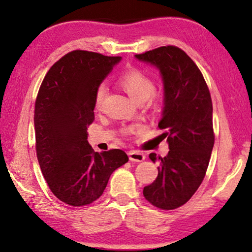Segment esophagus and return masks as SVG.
<instances>
[{
    "label": "esophagus",
    "instance_id": "1",
    "mask_svg": "<svg viewBox=\"0 0 252 252\" xmlns=\"http://www.w3.org/2000/svg\"><path fill=\"white\" fill-rule=\"evenodd\" d=\"M127 155H129L130 161H133V162H142L144 159H146V156L139 151H129Z\"/></svg>",
    "mask_w": 252,
    "mask_h": 252
}]
</instances>
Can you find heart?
<instances>
[{
    "instance_id": "1",
    "label": "heart",
    "mask_w": 252,
    "mask_h": 252,
    "mask_svg": "<svg viewBox=\"0 0 252 252\" xmlns=\"http://www.w3.org/2000/svg\"><path fill=\"white\" fill-rule=\"evenodd\" d=\"M119 84L138 103H141L146 100H150L151 103H153V102H157L159 99V96L155 92V83H153L152 79L139 69L126 70L119 78ZM105 93V85L100 84L94 94V108L96 110H99L102 103H103ZM132 131H133V129L130 127V129L126 130V133L129 134Z\"/></svg>"
}]
</instances>
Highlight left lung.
I'll use <instances>...</instances> for the list:
<instances>
[{
    "label": "left lung",
    "instance_id": "obj_1",
    "mask_svg": "<svg viewBox=\"0 0 252 252\" xmlns=\"http://www.w3.org/2000/svg\"><path fill=\"white\" fill-rule=\"evenodd\" d=\"M140 61L160 70L164 88V108L159 122L170 151L159 160L158 177L144 187L143 195L162 210L187 203L206 176L215 144L212 101L201 71L185 51L173 45L135 54Z\"/></svg>",
    "mask_w": 252,
    "mask_h": 252
}]
</instances>
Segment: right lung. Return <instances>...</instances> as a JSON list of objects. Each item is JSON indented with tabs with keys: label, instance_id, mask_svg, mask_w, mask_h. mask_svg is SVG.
Segmentation results:
<instances>
[{
	"label": "right lung",
	"instance_id": "1",
	"mask_svg": "<svg viewBox=\"0 0 252 252\" xmlns=\"http://www.w3.org/2000/svg\"><path fill=\"white\" fill-rule=\"evenodd\" d=\"M121 57L75 50L45 74L35 100V150L52 193L72 207L99 199L114 170L129 161L120 149L95 152L88 142L94 94Z\"/></svg>",
	"mask_w": 252,
	"mask_h": 252
}]
</instances>
